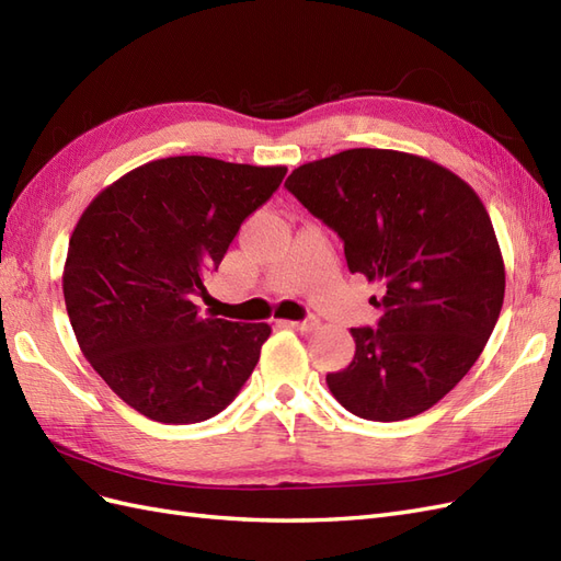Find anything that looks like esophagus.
Returning <instances> with one entry per match:
<instances>
[{"label": "esophagus", "instance_id": "obj_1", "mask_svg": "<svg viewBox=\"0 0 561 561\" xmlns=\"http://www.w3.org/2000/svg\"><path fill=\"white\" fill-rule=\"evenodd\" d=\"M294 329H300V332H312L314 327H320V320L318 318H306V320H298V322H286Z\"/></svg>", "mask_w": 561, "mask_h": 561}]
</instances>
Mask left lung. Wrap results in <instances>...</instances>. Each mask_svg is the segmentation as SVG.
Here are the masks:
<instances>
[{
  "instance_id": "8db88e82",
  "label": "left lung",
  "mask_w": 561,
  "mask_h": 561,
  "mask_svg": "<svg viewBox=\"0 0 561 561\" xmlns=\"http://www.w3.org/2000/svg\"><path fill=\"white\" fill-rule=\"evenodd\" d=\"M383 284L379 327L351 329L353 363L327 375L348 412L400 422L434 408L479 360L505 298V263L479 194L428 158L348 149L284 182Z\"/></svg>"
}]
</instances>
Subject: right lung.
Listing matches in <instances>:
<instances>
[{
    "label": "right lung",
    "instance_id": "right-lung-1",
    "mask_svg": "<svg viewBox=\"0 0 561 561\" xmlns=\"http://www.w3.org/2000/svg\"><path fill=\"white\" fill-rule=\"evenodd\" d=\"M284 165L170 156L108 184L68 243L64 298L82 355L144 417L196 424L222 412L270 324L204 318L196 296Z\"/></svg>",
    "mask_w": 561,
    "mask_h": 561
}]
</instances>
